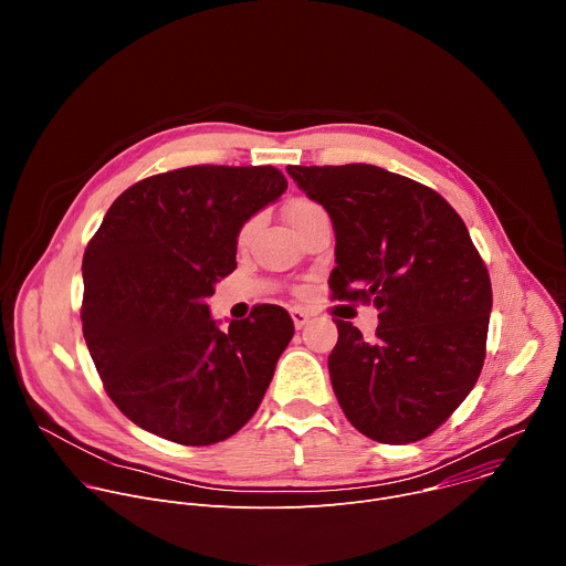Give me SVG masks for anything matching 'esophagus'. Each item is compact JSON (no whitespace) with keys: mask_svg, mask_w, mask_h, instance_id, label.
Wrapping results in <instances>:
<instances>
[{"mask_svg":"<svg viewBox=\"0 0 566 566\" xmlns=\"http://www.w3.org/2000/svg\"><path fill=\"white\" fill-rule=\"evenodd\" d=\"M291 317H293V325H295V329H302V327H306L308 325V313L304 311V308H300V306H293L291 308Z\"/></svg>","mask_w":566,"mask_h":566,"instance_id":"esophagus-1","label":"esophagus"}]
</instances>
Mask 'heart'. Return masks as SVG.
Instances as JSON below:
<instances>
[{"mask_svg": "<svg viewBox=\"0 0 566 566\" xmlns=\"http://www.w3.org/2000/svg\"><path fill=\"white\" fill-rule=\"evenodd\" d=\"M315 210H319L317 203H313L311 199L297 197V199L289 201V206H286V219H289L291 226H295L297 221H302L306 214H311V212H315ZM253 232H255V221H247L244 226H241V230H239V234H237L239 244H249Z\"/></svg>", "mask_w": 566, "mask_h": 566, "instance_id": "heart-1", "label": "heart"}]
</instances>
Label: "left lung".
Here are the masks:
<instances>
[{
    "mask_svg": "<svg viewBox=\"0 0 566 566\" xmlns=\"http://www.w3.org/2000/svg\"><path fill=\"white\" fill-rule=\"evenodd\" d=\"M332 217L336 300L374 302L367 343L334 319L336 398L365 437L402 446L432 434L474 387L486 358L491 277L454 208L432 188L376 166H289Z\"/></svg>",
    "mask_w": 566,
    "mask_h": 566,
    "instance_id": "1",
    "label": "left lung"
}]
</instances>
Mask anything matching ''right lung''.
Masks as SVG:
<instances>
[{
	"label": "right lung",
	"instance_id": "1",
	"mask_svg": "<svg viewBox=\"0 0 566 566\" xmlns=\"http://www.w3.org/2000/svg\"><path fill=\"white\" fill-rule=\"evenodd\" d=\"M271 166H190L127 188L83 258V334L116 408L181 446L244 428L293 338L260 304L221 332L206 300L237 266V234L286 190Z\"/></svg>",
	"mask_w": 566,
	"mask_h": 566
}]
</instances>
